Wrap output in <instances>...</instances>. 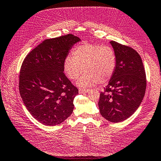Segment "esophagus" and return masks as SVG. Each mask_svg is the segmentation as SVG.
I'll return each mask as SVG.
<instances>
[{
	"mask_svg": "<svg viewBox=\"0 0 161 161\" xmlns=\"http://www.w3.org/2000/svg\"><path fill=\"white\" fill-rule=\"evenodd\" d=\"M88 92V89H82V88H80L79 90V93H87Z\"/></svg>",
	"mask_w": 161,
	"mask_h": 161,
	"instance_id": "obj_1",
	"label": "esophagus"
}]
</instances>
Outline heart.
I'll list each match as a JSON object with an SVG mask.
<instances>
[{
  "mask_svg": "<svg viewBox=\"0 0 161 161\" xmlns=\"http://www.w3.org/2000/svg\"><path fill=\"white\" fill-rule=\"evenodd\" d=\"M116 66V56L112 47L96 44L82 43L75 49L73 56L64 61V70L70 80H76L80 87L86 88L95 84H104L111 80Z\"/></svg>",
  "mask_w": 161,
  "mask_h": 161,
  "instance_id": "heart-1",
  "label": "heart"
}]
</instances>
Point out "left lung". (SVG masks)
I'll return each mask as SVG.
<instances>
[{"label": "left lung", "instance_id": "left-lung-1", "mask_svg": "<svg viewBox=\"0 0 161 161\" xmlns=\"http://www.w3.org/2000/svg\"><path fill=\"white\" fill-rule=\"evenodd\" d=\"M110 43L116 56V66L104 92L100 93L98 106L107 120L120 122L131 117L142 102L146 75L141 57L135 50L114 41Z\"/></svg>", "mask_w": 161, "mask_h": 161}]
</instances>
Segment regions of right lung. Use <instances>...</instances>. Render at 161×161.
<instances>
[{
	"label": "right lung",
	"instance_id": "1",
	"mask_svg": "<svg viewBox=\"0 0 161 161\" xmlns=\"http://www.w3.org/2000/svg\"><path fill=\"white\" fill-rule=\"evenodd\" d=\"M80 41L71 34L46 39L32 50L22 64L20 97L30 114L44 125H59L73 111L78 89L64 73V61Z\"/></svg>",
	"mask_w": 161,
	"mask_h": 161
}]
</instances>
